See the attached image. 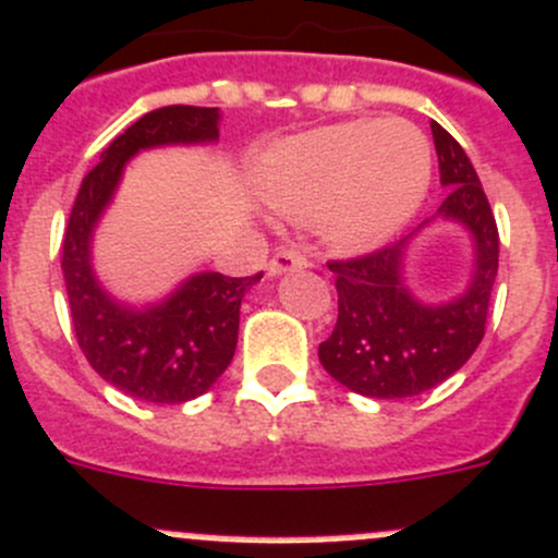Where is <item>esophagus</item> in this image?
<instances>
[{"label": "esophagus", "instance_id": "1", "mask_svg": "<svg viewBox=\"0 0 558 558\" xmlns=\"http://www.w3.org/2000/svg\"><path fill=\"white\" fill-rule=\"evenodd\" d=\"M296 267H308V258L303 253H296L294 247H278L269 258V275H283Z\"/></svg>", "mask_w": 558, "mask_h": 558}]
</instances>
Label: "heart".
<instances>
[{"instance_id":"heart-1","label":"heart","mask_w":558,"mask_h":558,"mask_svg":"<svg viewBox=\"0 0 558 558\" xmlns=\"http://www.w3.org/2000/svg\"><path fill=\"white\" fill-rule=\"evenodd\" d=\"M432 175L424 134L408 121L322 126L275 154L264 197L294 222H322L347 253L388 242L418 211Z\"/></svg>"}]
</instances>
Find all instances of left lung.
I'll return each instance as SVG.
<instances>
[{
    "instance_id": "obj_1",
    "label": "left lung",
    "mask_w": 558,
    "mask_h": 558,
    "mask_svg": "<svg viewBox=\"0 0 558 558\" xmlns=\"http://www.w3.org/2000/svg\"><path fill=\"white\" fill-rule=\"evenodd\" d=\"M440 184L449 195L437 215L460 220L476 242V272L462 296L424 305L402 280L408 239L355 258L327 262L338 291V322L319 343L332 379L361 397L408 399L435 388L465 366L484 338L498 275V226L462 145L432 123Z\"/></svg>"
}]
</instances>
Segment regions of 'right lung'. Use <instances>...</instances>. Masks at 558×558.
<instances>
[{"label":"right lung","instance_id":"1","mask_svg":"<svg viewBox=\"0 0 558 558\" xmlns=\"http://www.w3.org/2000/svg\"><path fill=\"white\" fill-rule=\"evenodd\" d=\"M217 107L173 104L143 114L114 137L85 175L65 236L62 275L76 341L98 377L150 404H181L206 393L231 363L239 336V305L255 280L201 272L156 308L118 305L90 269V236L104 206L137 150L173 143H211L220 129Z\"/></svg>","mask_w":558,"mask_h":558}]
</instances>
